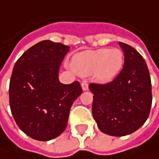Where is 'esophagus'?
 I'll return each mask as SVG.
<instances>
[{
  "mask_svg": "<svg viewBox=\"0 0 159 159\" xmlns=\"http://www.w3.org/2000/svg\"><path fill=\"white\" fill-rule=\"evenodd\" d=\"M81 86H82V89L84 91H87L88 90V82L86 80H84L81 84Z\"/></svg>",
  "mask_w": 159,
  "mask_h": 159,
  "instance_id": "obj_1",
  "label": "esophagus"
}]
</instances>
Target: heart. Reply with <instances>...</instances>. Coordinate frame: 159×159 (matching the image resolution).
<instances>
[{"instance_id":"obj_1","label":"heart","mask_w":159,"mask_h":159,"mask_svg":"<svg viewBox=\"0 0 159 159\" xmlns=\"http://www.w3.org/2000/svg\"><path fill=\"white\" fill-rule=\"evenodd\" d=\"M123 65V54L118 48H99L85 50L74 56L71 66L80 75L87 76L93 74L101 83L113 80Z\"/></svg>"}]
</instances>
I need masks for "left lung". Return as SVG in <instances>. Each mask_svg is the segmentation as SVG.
Returning <instances> with one entry per match:
<instances>
[{
  "instance_id": "obj_1",
  "label": "left lung",
  "mask_w": 159,
  "mask_h": 159,
  "mask_svg": "<svg viewBox=\"0 0 159 159\" xmlns=\"http://www.w3.org/2000/svg\"><path fill=\"white\" fill-rule=\"evenodd\" d=\"M119 45L124 52L120 74L107 84H90L89 89L93 93L92 111L100 130L122 137L139 129L148 118L152 92L149 71L142 56L129 45Z\"/></svg>"
}]
</instances>
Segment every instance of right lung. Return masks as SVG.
<instances>
[{"instance_id":"obj_1","label":"right lung","mask_w":159,"mask_h":159,"mask_svg":"<svg viewBox=\"0 0 159 159\" xmlns=\"http://www.w3.org/2000/svg\"><path fill=\"white\" fill-rule=\"evenodd\" d=\"M69 47L43 40L15 63L10 81V107L19 128L48 141L66 129L73 102L83 93L79 82L61 84L58 72Z\"/></svg>"}]
</instances>
